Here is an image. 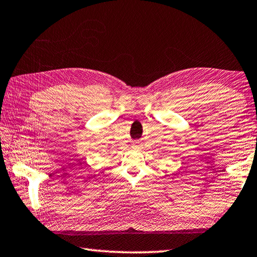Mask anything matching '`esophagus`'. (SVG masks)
<instances>
[{
	"mask_svg": "<svg viewBox=\"0 0 257 257\" xmlns=\"http://www.w3.org/2000/svg\"><path fill=\"white\" fill-rule=\"evenodd\" d=\"M133 148L139 149V148H141V144H139V143H134V144H133Z\"/></svg>",
	"mask_w": 257,
	"mask_h": 257,
	"instance_id": "obj_1",
	"label": "esophagus"
}]
</instances>
